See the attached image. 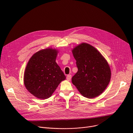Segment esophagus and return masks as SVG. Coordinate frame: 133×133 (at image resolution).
<instances>
[{"mask_svg": "<svg viewBox=\"0 0 133 133\" xmlns=\"http://www.w3.org/2000/svg\"><path fill=\"white\" fill-rule=\"evenodd\" d=\"M71 78H72V75H71V74H69V75H68L66 76V79H67L68 81H69V80H71Z\"/></svg>", "mask_w": 133, "mask_h": 133, "instance_id": "obj_1", "label": "esophagus"}]
</instances>
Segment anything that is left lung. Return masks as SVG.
Instances as JSON below:
<instances>
[{
  "label": "left lung",
  "instance_id": "1",
  "mask_svg": "<svg viewBox=\"0 0 133 133\" xmlns=\"http://www.w3.org/2000/svg\"><path fill=\"white\" fill-rule=\"evenodd\" d=\"M78 71L72 78L73 84L87 98L100 95L110 80L109 66L93 46L82 43L72 50Z\"/></svg>",
  "mask_w": 133,
  "mask_h": 133
}]
</instances>
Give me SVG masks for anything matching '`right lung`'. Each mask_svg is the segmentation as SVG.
<instances>
[{
	"mask_svg": "<svg viewBox=\"0 0 133 133\" xmlns=\"http://www.w3.org/2000/svg\"><path fill=\"white\" fill-rule=\"evenodd\" d=\"M58 51L47 48L37 52L28 62L24 73L26 89L40 99L50 97L66 76L55 62Z\"/></svg>",
	"mask_w": 133,
	"mask_h": 133,
	"instance_id": "1",
	"label": "right lung"
}]
</instances>
